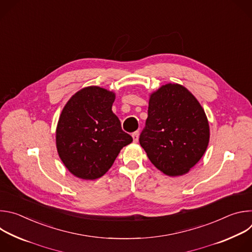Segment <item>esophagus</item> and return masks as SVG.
Segmentation results:
<instances>
[{"label":"esophagus","mask_w":252,"mask_h":252,"mask_svg":"<svg viewBox=\"0 0 252 252\" xmlns=\"http://www.w3.org/2000/svg\"><path fill=\"white\" fill-rule=\"evenodd\" d=\"M138 135H139V132H138V131H134V132L131 134V136H132L134 142H137V141H138Z\"/></svg>","instance_id":"34e87169"}]
</instances>
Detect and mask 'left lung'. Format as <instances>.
<instances>
[{"label": "left lung", "mask_w": 252, "mask_h": 252, "mask_svg": "<svg viewBox=\"0 0 252 252\" xmlns=\"http://www.w3.org/2000/svg\"><path fill=\"white\" fill-rule=\"evenodd\" d=\"M208 141L207 118L188 89L167 84L151 94L139 143L157 168L170 176L189 172L202 158Z\"/></svg>", "instance_id": "left-lung-1"}]
</instances>
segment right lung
Segmentation results:
<instances>
[{"instance_id": "add662e5", "label": "right lung", "mask_w": 252, "mask_h": 252, "mask_svg": "<svg viewBox=\"0 0 252 252\" xmlns=\"http://www.w3.org/2000/svg\"><path fill=\"white\" fill-rule=\"evenodd\" d=\"M115 98L113 92L92 86L76 93L63 109L57 150L64 166L79 178L102 176L132 141L112 111Z\"/></svg>"}]
</instances>
